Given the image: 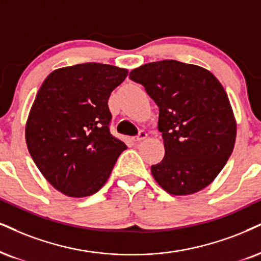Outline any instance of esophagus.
Segmentation results:
<instances>
[{
	"instance_id": "esophagus-1",
	"label": "esophagus",
	"mask_w": 261,
	"mask_h": 261,
	"mask_svg": "<svg viewBox=\"0 0 261 261\" xmlns=\"http://www.w3.org/2000/svg\"><path fill=\"white\" fill-rule=\"evenodd\" d=\"M146 137H147L146 132H145V130H140V132H139V134H138L137 137H134V138H133V140H134V141H137V143H138V141H141V140L145 139Z\"/></svg>"
}]
</instances>
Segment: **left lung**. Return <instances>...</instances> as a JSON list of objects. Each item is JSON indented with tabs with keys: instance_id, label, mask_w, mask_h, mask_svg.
<instances>
[{
	"instance_id": "obj_1",
	"label": "left lung",
	"mask_w": 261,
	"mask_h": 261,
	"mask_svg": "<svg viewBox=\"0 0 261 261\" xmlns=\"http://www.w3.org/2000/svg\"><path fill=\"white\" fill-rule=\"evenodd\" d=\"M160 108L165 157L151 173L170 195L204 189L226 165L236 139V122L217 77L197 65L162 60L129 73Z\"/></svg>"
}]
</instances>
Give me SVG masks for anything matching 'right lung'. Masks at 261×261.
<instances>
[{
  "instance_id": "right-lung-1",
  "label": "right lung",
  "mask_w": 261,
  "mask_h": 261,
  "mask_svg": "<svg viewBox=\"0 0 261 261\" xmlns=\"http://www.w3.org/2000/svg\"><path fill=\"white\" fill-rule=\"evenodd\" d=\"M128 70L99 63L53 71L42 83L27 122L25 138L35 165L70 197L99 191L125 144L112 136L108 101Z\"/></svg>"
}]
</instances>
